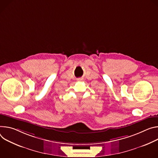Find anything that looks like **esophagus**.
Listing matches in <instances>:
<instances>
[{"label": "esophagus", "instance_id": "obj_1", "mask_svg": "<svg viewBox=\"0 0 158 158\" xmlns=\"http://www.w3.org/2000/svg\"><path fill=\"white\" fill-rule=\"evenodd\" d=\"M81 80H82V79H81V78H79V79H78V81H81Z\"/></svg>", "mask_w": 158, "mask_h": 158}]
</instances>
